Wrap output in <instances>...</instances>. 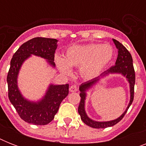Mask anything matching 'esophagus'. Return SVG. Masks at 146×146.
<instances>
[{
	"label": "esophagus",
	"mask_w": 146,
	"mask_h": 146,
	"mask_svg": "<svg viewBox=\"0 0 146 146\" xmlns=\"http://www.w3.org/2000/svg\"><path fill=\"white\" fill-rule=\"evenodd\" d=\"M77 91L78 88L76 86H75V85H73V86H71L70 87V92H75Z\"/></svg>",
	"instance_id": "1"
}]
</instances>
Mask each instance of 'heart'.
<instances>
[{"label":"heart","mask_w":146,"mask_h":146,"mask_svg":"<svg viewBox=\"0 0 146 146\" xmlns=\"http://www.w3.org/2000/svg\"><path fill=\"white\" fill-rule=\"evenodd\" d=\"M113 49L109 44H92L75 45L66 49L64 60L56 57L60 71L70 74V67H80V74L87 80L97 77L111 61Z\"/></svg>","instance_id":"1"}]
</instances>
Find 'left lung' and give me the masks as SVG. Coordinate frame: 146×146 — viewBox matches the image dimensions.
<instances>
[{"mask_svg":"<svg viewBox=\"0 0 146 146\" xmlns=\"http://www.w3.org/2000/svg\"><path fill=\"white\" fill-rule=\"evenodd\" d=\"M113 40V43L115 44L116 48L118 50V55L117 60H116L115 65L111 66V68L108 69V70L104 71L99 76L94 78L92 80H89L88 82L82 83L80 86V102L79 108H78V112L80 115L81 120L84 122L89 127L101 129V128H106V127H112L113 125L117 124L118 122H120L122 120L123 117L127 113V110L129 109V106L131 105L132 102L133 101L134 97V86H135V71H134L133 64V58L130 54V53L128 51L126 48L121 43L115 39ZM109 74H120L123 76L126 77L130 84V92H131V99L128 106L126 109L125 111L118 118L115 120L109 121H96L88 117L85 112L84 109V103H85V98L87 94L86 92L88 90L92 88L97 82L100 81L102 78L105 77Z\"/></svg>","mask_w":146,"mask_h":146,"instance_id":"1","label":"left lung"}]
</instances>
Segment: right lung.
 <instances>
[{"mask_svg":"<svg viewBox=\"0 0 146 146\" xmlns=\"http://www.w3.org/2000/svg\"><path fill=\"white\" fill-rule=\"evenodd\" d=\"M54 38L37 37L29 40L19 47L13 56L7 82L8 97L19 117L34 125H46L52 121L60 104L68 96L69 84H50L45 95L38 102L29 101L22 95L18 87V75L22 65L32 55L44 58L49 65L55 67L54 53L57 47Z\"/></svg>","mask_w":146,"mask_h":146,"instance_id":"right-lung-1","label":"right lung"}]
</instances>
